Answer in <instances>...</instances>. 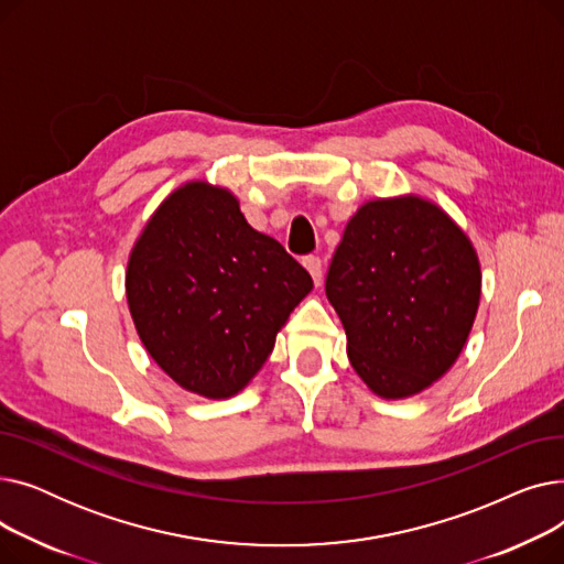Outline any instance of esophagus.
<instances>
[{"mask_svg":"<svg viewBox=\"0 0 564 564\" xmlns=\"http://www.w3.org/2000/svg\"><path fill=\"white\" fill-rule=\"evenodd\" d=\"M304 267L311 272L315 285H319L322 283V260H319V256H306Z\"/></svg>","mask_w":564,"mask_h":564,"instance_id":"1","label":"esophagus"}]
</instances>
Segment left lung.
<instances>
[{
  "instance_id": "obj_1",
  "label": "left lung",
  "mask_w": 564,
  "mask_h": 564,
  "mask_svg": "<svg viewBox=\"0 0 564 564\" xmlns=\"http://www.w3.org/2000/svg\"><path fill=\"white\" fill-rule=\"evenodd\" d=\"M480 262L464 230L438 205L377 198L345 226L327 297L351 368L379 398L416 395L446 375L480 304Z\"/></svg>"
}]
</instances>
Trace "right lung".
<instances>
[{
  "label": "right lung",
  "instance_id": "add662e5",
  "mask_svg": "<svg viewBox=\"0 0 564 564\" xmlns=\"http://www.w3.org/2000/svg\"><path fill=\"white\" fill-rule=\"evenodd\" d=\"M313 279L240 203L203 181L175 189L130 253L126 292L155 364L203 398L240 393Z\"/></svg>",
  "mask_w": 564,
  "mask_h": 564
}]
</instances>
